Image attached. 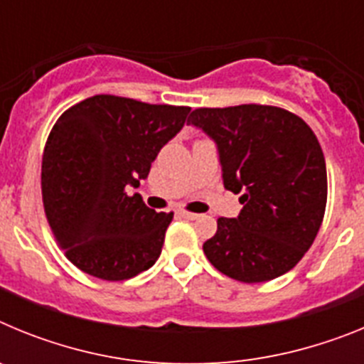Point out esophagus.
<instances>
[{"label":"esophagus","mask_w":364,"mask_h":364,"mask_svg":"<svg viewBox=\"0 0 364 364\" xmlns=\"http://www.w3.org/2000/svg\"><path fill=\"white\" fill-rule=\"evenodd\" d=\"M178 215H180V217H182V218H188V220H197V218L200 217V215L191 213V211H186V210H180Z\"/></svg>","instance_id":"34e87169"}]
</instances>
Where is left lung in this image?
Returning <instances> with one entry per match:
<instances>
[{
    "mask_svg": "<svg viewBox=\"0 0 364 364\" xmlns=\"http://www.w3.org/2000/svg\"><path fill=\"white\" fill-rule=\"evenodd\" d=\"M189 124L213 138L224 188L240 195L204 253L220 273L266 282L290 272L314 244L326 210V162L306 122L273 105L200 107Z\"/></svg>",
    "mask_w": 364,
    "mask_h": 364,
    "instance_id": "obj_1",
    "label": "left lung"
}]
</instances>
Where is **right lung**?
<instances>
[{"mask_svg":"<svg viewBox=\"0 0 364 364\" xmlns=\"http://www.w3.org/2000/svg\"><path fill=\"white\" fill-rule=\"evenodd\" d=\"M189 111L96 95L58 118L45 144L41 195L54 239L76 268L125 281L156 262L173 213H156L127 188L147 178Z\"/></svg>","mask_w":364,"mask_h":364,"instance_id":"obj_1","label":"right lung"}]
</instances>
